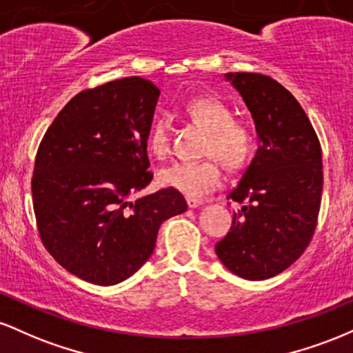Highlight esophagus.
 Masks as SVG:
<instances>
[{
  "mask_svg": "<svg viewBox=\"0 0 353 353\" xmlns=\"http://www.w3.org/2000/svg\"><path fill=\"white\" fill-rule=\"evenodd\" d=\"M185 202H188V208H190V209L199 208L201 204H204V201H202V199H196V197H188V199H185Z\"/></svg>",
  "mask_w": 353,
  "mask_h": 353,
  "instance_id": "1",
  "label": "esophagus"
}]
</instances>
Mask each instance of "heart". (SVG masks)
<instances>
[{
    "label": "heart",
    "instance_id": "obj_1",
    "mask_svg": "<svg viewBox=\"0 0 353 353\" xmlns=\"http://www.w3.org/2000/svg\"><path fill=\"white\" fill-rule=\"evenodd\" d=\"M185 112L194 124L205 131L202 156L197 163H176L157 172L163 188L174 189L188 197H202L219 188L222 181L221 164L229 171H241L252 161L257 137L252 125L232 119V111L216 98L189 101ZM148 145L156 157H165L171 148V123L165 116L154 119L148 134Z\"/></svg>",
    "mask_w": 353,
    "mask_h": 353
}]
</instances>
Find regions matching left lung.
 <instances>
[{
  "label": "left lung",
  "instance_id": "8db88e82",
  "mask_svg": "<svg viewBox=\"0 0 353 353\" xmlns=\"http://www.w3.org/2000/svg\"><path fill=\"white\" fill-rule=\"evenodd\" d=\"M259 134V149L228 199L242 204L216 244L230 272L247 281L281 274L314 237L322 201V149L292 92L261 72H229Z\"/></svg>",
  "mask_w": 353,
  "mask_h": 353
}]
</instances>
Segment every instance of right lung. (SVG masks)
Listing matches in <instances>:
<instances>
[{"instance_id": "1", "label": "right lung", "mask_w": 353, "mask_h": 353, "mask_svg": "<svg viewBox=\"0 0 353 353\" xmlns=\"http://www.w3.org/2000/svg\"><path fill=\"white\" fill-rule=\"evenodd\" d=\"M159 88L131 76L84 89L48 128L31 192L39 237L59 265L96 285L131 277L165 219L188 209L174 189L134 202L152 181L148 134Z\"/></svg>"}]
</instances>
